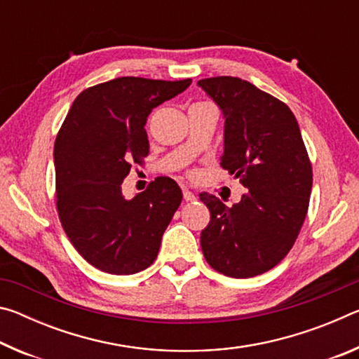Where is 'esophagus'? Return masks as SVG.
Segmentation results:
<instances>
[{
	"mask_svg": "<svg viewBox=\"0 0 359 359\" xmlns=\"http://www.w3.org/2000/svg\"><path fill=\"white\" fill-rule=\"evenodd\" d=\"M184 199H185V201H194L196 196H194V193L188 190V188H184Z\"/></svg>",
	"mask_w": 359,
	"mask_h": 359,
	"instance_id": "34e87169",
	"label": "esophagus"
}]
</instances>
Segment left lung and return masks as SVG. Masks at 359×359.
I'll use <instances>...</instances> for the list:
<instances>
[{
  "label": "left lung",
  "mask_w": 359,
  "mask_h": 359,
  "mask_svg": "<svg viewBox=\"0 0 359 359\" xmlns=\"http://www.w3.org/2000/svg\"><path fill=\"white\" fill-rule=\"evenodd\" d=\"M224 114L220 166L247 191L231 208L199 193L210 222L201 233L204 258L234 278L264 274L287 257L309 210L312 163L290 107L233 76L198 82Z\"/></svg>",
  "instance_id": "1"
}]
</instances>
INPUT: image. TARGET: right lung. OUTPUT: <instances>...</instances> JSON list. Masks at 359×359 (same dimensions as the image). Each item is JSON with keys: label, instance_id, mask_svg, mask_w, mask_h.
<instances>
[{"label": "right lung", "instance_id": "1", "mask_svg": "<svg viewBox=\"0 0 359 359\" xmlns=\"http://www.w3.org/2000/svg\"><path fill=\"white\" fill-rule=\"evenodd\" d=\"M190 83L118 77L72 102L53 147L55 203L71 244L96 269L130 276L155 261L182 190L172 179L156 177L125 199L121 184L131 165L149 155L144 125L150 112Z\"/></svg>", "mask_w": 359, "mask_h": 359}]
</instances>
